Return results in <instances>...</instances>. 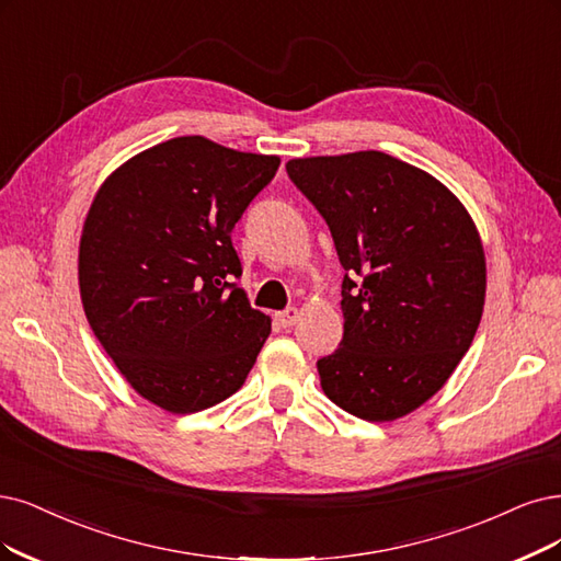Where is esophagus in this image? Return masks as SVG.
<instances>
[{
  "instance_id": "34e87169",
  "label": "esophagus",
  "mask_w": 561,
  "mask_h": 561,
  "mask_svg": "<svg viewBox=\"0 0 561 561\" xmlns=\"http://www.w3.org/2000/svg\"><path fill=\"white\" fill-rule=\"evenodd\" d=\"M300 319V312H298V307H286L284 312H279L277 314V321H279V325L282 328H291V325H296V321Z\"/></svg>"
}]
</instances>
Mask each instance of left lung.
Returning a JSON list of instances; mask_svg holds the SVG:
<instances>
[{
  "mask_svg": "<svg viewBox=\"0 0 561 561\" xmlns=\"http://www.w3.org/2000/svg\"><path fill=\"white\" fill-rule=\"evenodd\" d=\"M342 267L344 335L317 363L344 411L396 421L437 392L469 351L485 302L479 231L446 186L386 152L291 159Z\"/></svg>",
  "mask_w": 561,
  "mask_h": 561,
  "instance_id": "left-lung-1",
  "label": "left lung"
}]
</instances>
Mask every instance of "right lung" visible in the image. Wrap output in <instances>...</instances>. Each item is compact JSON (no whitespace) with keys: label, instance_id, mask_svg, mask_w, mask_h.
<instances>
[{"label":"right lung","instance_id":"add662e5","mask_svg":"<svg viewBox=\"0 0 561 561\" xmlns=\"http://www.w3.org/2000/svg\"><path fill=\"white\" fill-rule=\"evenodd\" d=\"M279 157L180 136L101 184L82 226L78 282L96 340L131 388L171 413L231 398L270 335L233 279L231 231Z\"/></svg>","mask_w":561,"mask_h":561}]
</instances>
